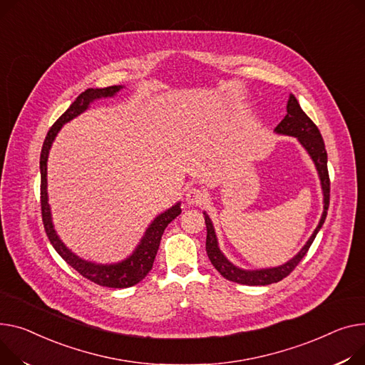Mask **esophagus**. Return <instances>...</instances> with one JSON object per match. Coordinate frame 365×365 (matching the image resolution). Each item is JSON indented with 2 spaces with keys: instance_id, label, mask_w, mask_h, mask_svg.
I'll list each match as a JSON object with an SVG mask.
<instances>
[{
  "instance_id": "obj_1",
  "label": "esophagus",
  "mask_w": 365,
  "mask_h": 365,
  "mask_svg": "<svg viewBox=\"0 0 365 365\" xmlns=\"http://www.w3.org/2000/svg\"><path fill=\"white\" fill-rule=\"evenodd\" d=\"M207 200L205 192L201 187H190L186 192V202L190 205H201Z\"/></svg>"
}]
</instances>
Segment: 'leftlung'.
Masks as SVG:
<instances>
[{
  "label": "left lung",
  "mask_w": 365,
  "mask_h": 365,
  "mask_svg": "<svg viewBox=\"0 0 365 365\" xmlns=\"http://www.w3.org/2000/svg\"><path fill=\"white\" fill-rule=\"evenodd\" d=\"M286 111L287 113H286L284 118L277 125L274 132L279 135H287V136L297 138L301 142L302 147L307 150L309 157L312 158L315 168H317V172H319L320 182H322L323 204H324L323 208L324 210H323L319 226L315 227L314 233L311 235L307 244L292 259H289L287 262H284L279 267H272V269H259V270H244V269H240V267H236L235 264H232L225 257V254L220 251V248H218V242H217V236L214 232L211 218L204 211L205 225H207V242H205L207 255L218 273H220L225 279H227L230 282H236L239 284L265 286V284L277 283L282 279H284L286 276H289L290 272H294V269L299 264V261L307 255L311 244L314 242L315 236H317L319 230L322 229V226L326 220V215H327L329 202H330V179H329V170H327V153H326V147H324V140L322 138L319 128L315 126L314 121L302 111L298 100L292 93L289 95Z\"/></svg>",
  "instance_id": "obj_1"
}]
</instances>
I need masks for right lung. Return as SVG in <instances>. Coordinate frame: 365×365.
<instances>
[{"label": "right lung", "instance_id": "right-lung-1", "mask_svg": "<svg viewBox=\"0 0 365 365\" xmlns=\"http://www.w3.org/2000/svg\"><path fill=\"white\" fill-rule=\"evenodd\" d=\"M120 89H123L121 85H114L108 88L93 89L89 88L85 92H82L78 98L71 103V106L60 115V118L48 130L46 138L42 145L41 151V160H39V168H41V211H42V222L46 232L48 239H50L51 245L58 252V255L75 269L78 273H81L85 279L106 287H130L136 283H139L145 276L150 273L153 269V264L160 247L161 236L170 222H173L175 218L182 212L180 202L168 208L167 211L161 212L154 218V222L148 226L147 232L142 236L139 245L136 250L129 255L126 259L115 262V264H96L92 261H86L81 257H78L75 252H71L58 237L53 218H51V210L50 204H48V192H46V161L48 154H50L51 145L67 121L73 120L86 111L89 106L95 100L108 98V96H114Z\"/></svg>", "mask_w": 365, "mask_h": 365}]
</instances>
